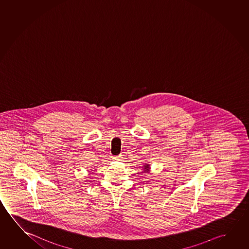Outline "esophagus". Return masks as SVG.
<instances>
[{
	"mask_svg": "<svg viewBox=\"0 0 249 249\" xmlns=\"http://www.w3.org/2000/svg\"><path fill=\"white\" fill-rule=\"evenodd\" d=\"M122 155H118V156H115V157L113 158L114 160H122Z\"/></svg>",
	"mask_w": 249,
	"mask_h": 249,
	"instance_id": "obj_1",
	"label": "esophagus"
}]
</instances>
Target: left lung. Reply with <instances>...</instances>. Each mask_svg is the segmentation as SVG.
Masks as SVG:
<instances>
[{
	"label": "left lung",
	"mask_w": 249,
	"mask_h": 249,
	"mask_svg": "<svg viewBox=\"0 0 249 249\" xmlns=\"http://www.w3.org/2000/svg\"><path fill=\"white\" fill-rule=\"evenodd\" d=\"M145 170H144V172H147L148 170H149V167H148V165H145Z\"/></svg>",
	"instance_id": "8db88e82"
}]
</instances>
